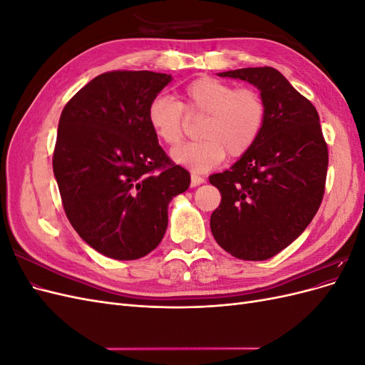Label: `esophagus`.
I'll return each mask as SVG.
<instances>
[{"label": "esophagus", "instance_id": "1", "mask_svg": "<svg viewBox=\"0 0 365 365\" xmlns=\"http://www.w3.org/2000/svg\"><path fill=\"white\" fill-rule=\"evenodd\" d=\"M205 180L202 178V176H200V175H196V173H192V187H196V185H201L202 182H204Z\"/></svg>", "mask_w": 365, "mask_h": 365}]
</instances>
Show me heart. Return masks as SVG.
<instances>
[{
    "label": "heart",
    "mask_w": 365,
    "mask_h": 365,
    "mask_svg": "<svg viewBox=\"0 0 365 365\" xmlns=\"http://www.w3.org/2000/svg\"><path fill=\"white\" fill-rule=\"evenodd\" d=\"M204 117L201 141L187 143L172 152V160L201 173L228 158H240L260 138L267 123V103L252 88H235L216 77H200L181 93V102L158 96L148 106V123L164 145L176 146L184 138L187 118Z\"/></svg>",
    "instance_id": "heart-1"
}]
</instances>
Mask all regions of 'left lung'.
I'll return each mask as SVG.
<instances>
[{"instance_id": "left-lung-1", "label": "left lung", "mask_w": 365, "mask_h": 365, "mask_svg": "<svg viewBox=\"0 0 365 365\" xmlns=\"http://www.w3.org/2000/svg\"><path fill=\"white\" fill-rule=\"evenodd\" d=\"M257 86L267 123L254 148L210 176L219 207L210 217L217 244L242 260H267L311 224L323 201L329 153L315 106L271 67L219 73Z\"/></svg>"}]
</instances>
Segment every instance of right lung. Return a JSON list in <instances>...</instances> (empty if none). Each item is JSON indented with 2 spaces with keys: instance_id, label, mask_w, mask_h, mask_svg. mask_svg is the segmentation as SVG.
<instances>
[{
  "instance_id": "right-lung-1",
  "label": "right lung",
  "mask_w": 365,
  "mask_h": 365,
  "mask_svg": "<svg viewBox=\"0 0 365 365\" xmlns=\"http://www.w3.org/2000/svg\"><path fill=\"white\" fill-rule=\"evenodd\" d=\"M172 81L153 71H109L65 105L53 172L70 224L106 257L135 260L155 250L168 205L190 185L148 123V106Z\"/></svg>"
}]
</instances>
